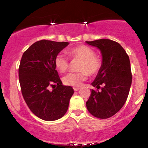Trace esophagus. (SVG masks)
Instances as JSON below:
<instances>
[{
  "instance_id": "obj_1",
  "label": "esophagus",
  "mask_w": 148,
  "mask_h": 148,
  "mask_svg": "<svg viewBox=\"0 0 148 148\" xmlns=\"http://www.w3.org/2000/svg\"><path fill=\"white\" fill-rule=\"evenodd\" d=\"M73 88H74V91H78L80 89L79 87H74Z\"/></svg>"
}]
</instances>
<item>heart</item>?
I'll list each match as a JSON object with an SVG mask.
<instances>
[{"label":"heart","instance_id":"b5f03b06","mask_svg":"<svg viewBox=\"0 0 148 148\" xmlns=\"http://www.w3.org/2000/svg\"><path fill=\"white\" fill-rule=\"evenodd\" d=\"M67 53L72 60H80L78 67L80 72L69 73L64 76L62 81L66 86L79 87L83 82L87 80L88 74L95 75L99 72L102 62L90 47L86 45H79L68 49ZM54 64L59 72L64 73L69 69V61L63 54L59 53L54 59Z\"/></svg>","mask_w":148,"mask_h":148}]
</instances>
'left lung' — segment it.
<instances>
[{
	"label": "left lung",
	"instance_id": "left-lung-1",
	"mask_svg": "<svg viewBox=\"0 0 148 148\" xmlns=\"http://www.w3.org/2000/svg\"><path fill=\"white\" fill-rule=\"evenodd\" d=\"M86 43L97 47L102 55L101 67L92 83L101 91L92 90L86 107L94 117L109 118L121 109L128 97L132 79L130 58L122 46L113 40L101 39Z\"/></svg>",
	"mask_w": 148,
	"mask_h": 148
}]
</instances>
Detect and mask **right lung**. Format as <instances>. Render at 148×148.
I'll use <instances>...</instances> for the list:
<instances>
[{
  "instance_id": "right-lung-1",
  "label": "right lung",
  "mask_w": 148,
  "mask_h": 148,
  "mask_svg": "<svg viewBox=\"0 0 148 148\" xmlns=\"http://www.w3.org/2000/svg\"><path fill=\"white\" fill-rule=\"evenodd\" d=\"M68 45L42 40L33 44L21 57L18 79L22 95L32 113L42 120L62 118L74 94L71 86L62 85L54 64L56 56Z\"/></svg>"
}]
</instances>
